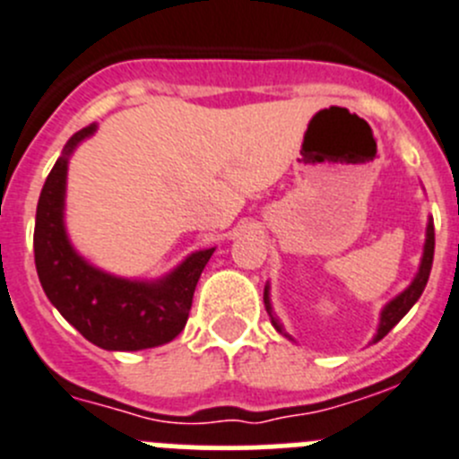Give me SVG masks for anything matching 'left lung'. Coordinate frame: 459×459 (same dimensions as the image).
I'll return each mask as SVG.
<instances>
[{
  "label": "left lung",
  "instance_id": "obj_1",
  "mask_svg": "<svg viewBox=\"0 0 459 459\" xmlns=\"http://www.w3.org/2000/svg\"><path fill=\"white\" fill-rule=\"evenodd\" d=\"M432 255H435V224H432V220H430V221H428L426 247H423V258H421V267H419V273H417V276H414L412 285H410V288L405 290V292L398 294L396 299H392V301H389L387 306L383 307V315H380V326H378V333H376L374 342L383 340V337L387 335V333L392 331L394 326H396L398 321H401L405 315H408L410 307H412L414 303L419 301V297H421L423 290H426L428 278H430ZM267 290H269V288H264V306H267L269 316H272L273 328H276L278 333H282V335H285V337H290L288 333L282 331V326L276 321V316L272 315V306H269V294H267Z\"/></svg>",
  "mask_w": 459,
  "mask_h": 459
}]
</instances>
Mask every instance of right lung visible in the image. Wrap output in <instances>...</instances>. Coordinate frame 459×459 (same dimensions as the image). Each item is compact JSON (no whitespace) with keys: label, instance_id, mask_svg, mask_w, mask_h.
I'll list each match as a JSON object with an SVG mask.
<instances>
[{"label":"right lung","instance_id":"1","mask_svg":"<svg viewBox=\"0 0 459 459\" xmlns=\"http://www.w3.org/2000/svg\"><path fill=\"white\" fill-rule=\"evenodd\" d=\"M81 128L49 171L36 210L33 255L47 299L88 342L108 351H140L171 342L186 328L201 272L215 249L196 251L158 282L115 278L85 263L63 224L67 158L94 133Z\"/></svg>","mask_w":459,"mask_h":459}]
</instances>
